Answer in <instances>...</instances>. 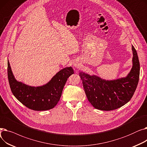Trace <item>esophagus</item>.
Here are the masks:
<instances>
[{
    "mask_svg": "<svg viewBox=\"0 0 147 147\" xmlns=\"http://www.w3.org/2000/svg\"><path fill=\"white\" fill-rule=\"evenodd\" d=\"M73 65L76 68H79V67H80V64L78 63H77V62H75V63H73Z\"/></svg>",
    "mask_w": 147,
    "mask_h": 147,
    "instance_id": "34e87169",
    "label": "esophagus"
}]
</instances>
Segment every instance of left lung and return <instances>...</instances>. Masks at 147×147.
<instances>
[{"instance_id":"1","label":"left lung","mask_w":147,"mask_h":147,"mask_svg":"<svg viewBox=\"0 0 147 147\" xmlns=\"http://www.w3.org/2000/svg\"><path fill=\"white\" fill-rule=\"evenodd\" d=\"M132 68L125 78L108 80L80 71L84 92L95 109L111 111L125 105L133 96L140 78V65L137 52L132 45Z\"/></svg>"}]
</instances>
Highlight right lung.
Listing matches in <instances>:
<instances>
[{"mask_svg": "<svg viewBox=\"0 0 147 147\" xmlns=\"http://www.w3.org/2000/svg\"><path fill=\"white\" fill-rule=\"evenodd\" d=\"M73 74L74 70L71 67H65L44 85L31 86L15 79L7 60V78L13 95L23 105L35 111L48 110L55 107L68 78Z\"/></svg>", "mask_w": 147, "mask_h": 147, "instance_id": "1", "label": "right lung"}]
</instances>
